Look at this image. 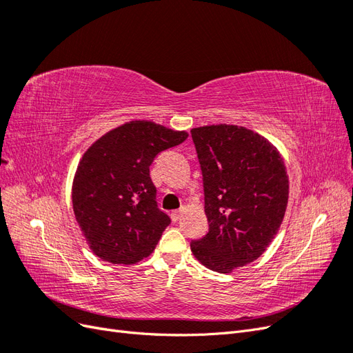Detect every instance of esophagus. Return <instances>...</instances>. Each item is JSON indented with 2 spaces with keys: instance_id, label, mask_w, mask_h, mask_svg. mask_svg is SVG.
I'll return each mask as SVG.
<instances>
[{
  "instance_id": "obj_1",
  "label": "esophagus",
  "mask_w": 353,
  "mask_h": 353,
  "mask_svg": "<svg viewBox=\"0 0 353 353\" xmlns=\"http://www.w3.org/2000/svg\"><path fill=\"white\" fill-rule=\"evenodd\" d=\"M181 216H183V212H181V210H174L172 213H170V218H172V221H174V222L179 221V219H181Z\"/></svg>"
}]
</instances>
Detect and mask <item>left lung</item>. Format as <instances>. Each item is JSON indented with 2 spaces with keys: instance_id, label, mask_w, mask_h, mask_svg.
I'll return each mask as SVG.
<instances>
[{
  "instance_id": "obj_1",
  "label": "left lung",
  "mask_w": 353,
  "mask_h": 353,
  "mask_svg": "<svg viewBox=\"0 0 353 353\" xmlns=\"http://www.w3.org/2000/svg\"><path fill=\"white\" fill-rule=\"evenodd\" d=\"M209 231L191 241L206 268L230 274L256 261L274 240L288 201L284 160L265 137L237 125L193 128Z\"/></svg>"
}]
</instances>
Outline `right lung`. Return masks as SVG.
<instances>
[{
    "instance_id": "right-lung-1",
    "label": "right lung",
    "mask_w": 353,
    "mask_h": 353,
    "mask_svg": "<svg viewBox=\"0 0 353 353\" xmlns=\"http://www.w3.org/2000/svg\"><path fill=\"white\" fill-rule=\"evenodd\" d=\"M152 121H130L83 153L72 184L73 213L90 249L110 263L131 265L154 250L169 216L156 205L154 157L187 140Z\"/></svg>"
}]
</instances>
